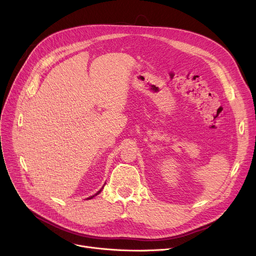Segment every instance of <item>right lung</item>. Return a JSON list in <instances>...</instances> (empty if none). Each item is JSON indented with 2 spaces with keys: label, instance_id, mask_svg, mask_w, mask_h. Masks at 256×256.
Wrapping results in <instances>:
<instances>
[{
  "label": "right lung",
  "instance_id": "1",
  "mask_svg": "<svg viewBox=\"0 0 256 256\" xmlns=\"http://www.w3.org/2000/svg\"><path fill=\"white\" fill-rule=\"evenodd\" d=\"M102 188H104V186H102ZM102 189H100V191H98V193H96V194H94V195H93V196H90V197H89V198H87V199H91V198H93V197H94V196H96V195H98V194H100V192H102Z\"/></svg>",
  "mask_w": 256,
  "mask_h": 256
}]
</instances>
